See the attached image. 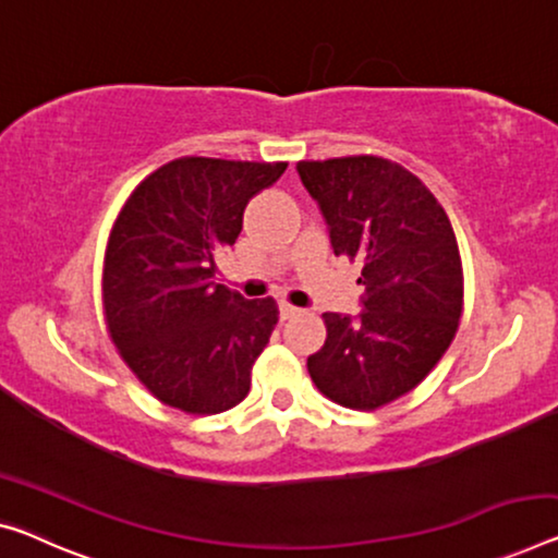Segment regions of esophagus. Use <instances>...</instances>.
<instances>
[{"label": "esophagus", "mask_w": 558, "mask_h": 558, "mask_svg": "<svg viewBox=\"0 0 558 558\" xmlns=\"http://www.w3.org/2000/svg\"><path fill=\"white\" fill-rule=\"evenodd\" d=\"M299 308L291 306L289 302H279V316L281 319H291V316H296Z\"/></svg>", "instance_id": "esophagus-1"}]
</instances>
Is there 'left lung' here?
Segmentation results:
<instances>
[{"label": "left lung", "instance_id": "left-lung-1", "mask_svg": "<svg viewBox=\"0 0 558 558\" xmlns=\"http://www.w3.org/2000/svg\"><path fill=\"white\" fill-rule=\"evenodd\" d=\"M337 256L362 264V312L324 314L306 359L324 397L372 411L404 397L449 349L464 304L451 221L422 179L381 157L299 161Z\"/></svg>", "mask_w": 558, "mask_h": 558}]
</instances>
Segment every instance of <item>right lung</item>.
<instances>
[{"label":"right lung","mask_w":558,"mask_h":558,"mask_svg":"<svg viewBox=\"0 0 558 558\" xmlns=\"http://www.w3.org/2000/svg\"><path fill=\"white\" fill-rule=\"evenodd\" d=\"M284 161L182 157L136 186L111 227L101 296L119 354L161 404L186 414L236 407L279 322L271 296L214 281L254 194Z\"/></svg>","instance_id":"right-lung-1"}]
</instances>
